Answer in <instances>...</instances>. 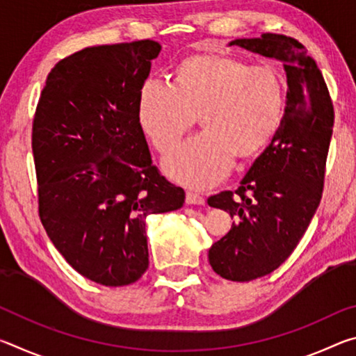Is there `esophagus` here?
<instances>
[{
	"label": "esophagus",
	"instance_id": "esophagus-1",
	"mask_svg": "<svg viewBox=\"0 0 356 356\" xmlns=\"http://www.w3.org/2000/svg\"><path fill=\"white\" fill-rule=\"evenodd\" d=\"M185 202L191 204V206H202V204L206 201H204V197L201 195H197V193L188 191V193H186V196H185Z\"/></svg>",
	"mask_w": 356,
	"mask_h": 356
}]
</instances>
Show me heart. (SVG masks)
I'll use <instances>...</instances> for the list:
<instances>
[{"instance_id":"b5f03b06","label":"heart","mask_w":356,"mask_h":356,"mask_svg":"<svg viewBox=\"0 0 356 356\" xmlns=\"http://www.w3.org/2000/svg\"><path fill=\"white\" fill-rule=\"evenodd\" d=\"M286 99V80L273 65L201 55L179 65L174 88L144 81L136 118L154 147L166 155L200 116L204 134L166 159L163 168L179 184L209 188L227 176L236 156L251 159L268 146L284 119Z\"/></svg>"}]
</instances>
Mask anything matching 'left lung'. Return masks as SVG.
Masks as SVG:
<instances>
[{
  "label": "left lung",
  "instance_id": "left-lung-1",
  "mask_svg": "<svg viewBox=\"0 0 356 356\" xmlns=\"http://www.w3.org/2000/svg\"><path fill=\"white\" fill-rule=\"evenodd\" d=\"M229 45L278 59L287 76L284 119L272 143L236 193L207 200L236 220L209 250V262L221 278L246 282L278 268L308 229L321 204L334 111L322 72L298 40L265 33Z\"/></svg>",
  "mask_w": 356,
  "mask_h": 356
}]
</instances>
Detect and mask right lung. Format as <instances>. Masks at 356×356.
<instances>
[{
	"instance_id": "add662e5",
	"label": "right lung",
	"mask_w": 356,
	"mask_h": 356,
	"mask_svg": "<svg viewBox=\"0 0 356 356\" xmlns=\"http://www.w3.org/2000/svg\"><path fill=\"white\" fill-rule=\"evenodd\" d=\"M154 40L89 47L47 76L33 122L39 215L72 268L127 286L149 267L146 218L184 206L152 165L138 94L159 56Z\"/></svg>"
}]
</instances>
